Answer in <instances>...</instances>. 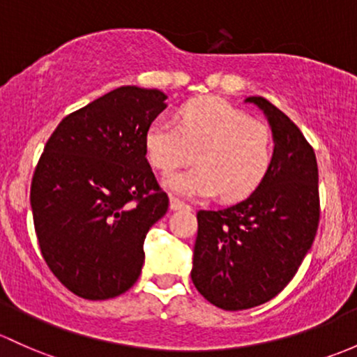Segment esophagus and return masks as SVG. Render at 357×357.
Listing matches in <instances>:
<instances>
[{"label": "esophagus", "mask_w": 357, "mask_h": 357, "mask_svg": "<svg viewBox=\"0 0 357 357\" xmlns=\"http://www.w3.org/2000/svg\"><path fill=\"white\" fill-rule=\"evenodd\" d=\"M169 207H171V210H181V208H190V205H186L185 202H181L179 198L171 197L169 198Z\"/></svg>", "instance_id": "obj_1"}]
</instances>
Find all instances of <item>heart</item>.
<instances>
[{
  "mask_svg": "<svg viewBox=\"0 0 357 357\" xmlns=\"http://www.w3.org/2000/svg\"><path fill=\"white\" fill-rule=\"evenodd\" d=\"M144 144L149 162L162 172L190 164L197 153V167L164 179L166 188L183 197L220 191L224 200H241L261 185L273 160L268 126L220 97L186 102L179 109V125L155 118Z\"/></svg>",
  "mask_w": 357,
  "mask_h": 357,
  "instance_id": "heart-1",
  "label": "heart"
}]
</instances>
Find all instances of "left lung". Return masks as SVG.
I'll list each match as a JSON object with an SVG mask.
<instances>
[{"mask_svg": "<svg viewBox=\"0 0 357 357\" xmlns=\"http://www.w3.org/2000/svg\"><path fill=\"white\" fill-rule=\"evenodd\" d=\"M267 116L273 137L268 174L246 200L197 213L191 280L226 311L275 298L305 260L320 222L318 166L301 130L264 97H246Z\"/></svg>", "mask_w": 357, "mask_h": 357, "instance_id": "8db88e82", "label": "left lung"}]
</instances>
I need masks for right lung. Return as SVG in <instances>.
<instances>
[{"label":"right lung","mask_w":357,"mask_h":357,"mask_svg":"<svg viewBox=\"0 0 357 357\" xmlns=\"http://www.w3.org/2000/svg\"><path fill=\"white\" fill-rule=\"evenodd\" d=\"M166 99L157 89H114L66 116L44 147L30 186L37 241L80 298H116L140 277L145 236L169 207L144 144Z\"/></svg>","instance_id":"obj_1"}]
</instances>
